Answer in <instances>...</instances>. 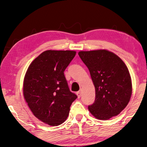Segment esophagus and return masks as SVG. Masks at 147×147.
Wrapping results in <instances>:
<instances>
[{
	"mask_svg": "<svg viewBox=\"0 0 147 147\" xmlns=\"http://www.w3.org/2000/svg\"><path fill=\"white\" fill-rule=\"evenodd\" d=\"M76 94H77V95H78V98H80V97L81 96V91L77 92Z\"/></svg>",
	"mask_w": 147,
	"mask_h": 147,
	"instance_id": "34e87169",
	"label": "esophagus"
}]
</instances>
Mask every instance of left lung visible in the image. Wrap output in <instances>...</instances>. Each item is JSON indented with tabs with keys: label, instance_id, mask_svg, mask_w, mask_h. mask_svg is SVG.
I'll list each match as a JSON object with an SVG mask.
<instances>
[{
	"label": "left lung",
	"instance_id": "1",
	"mask_svg": "<svg viewBox=\"0 0 147 147\" xmlns=\"http://www.w3.org/2000/svg\"><path fill=\"white\" fill-rule=\"evenodd\" d=\"M95 88V100L88 109L96 119L107 120L127 107L132 94L129 72L119 56L107 50L80 51Z\"/></svg>",
	"mask_w": 147,
	"mask_h": 147
}]
</instances>
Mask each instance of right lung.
Returning a JSON list of instances; mask_svg holds the SVG:
<instances>
[{
	"mask_svg": "<svg viewBox=\"0 0 147 147\" xmlns=\"http://www.w3.org/2000/svg\"><path fill=\"white\" fill-rule=\"evenodd\" d=\"M76 54L73 51H45L31 63L25 75V100L36 118L49 125L64 122L78 97L69 91L64 74Z\"/></svg>",
	"mask_w": 147,
	"mask_h": 147,
	"instance_id": "add662e5",
	"label": "right lung"
}]
</instances>
